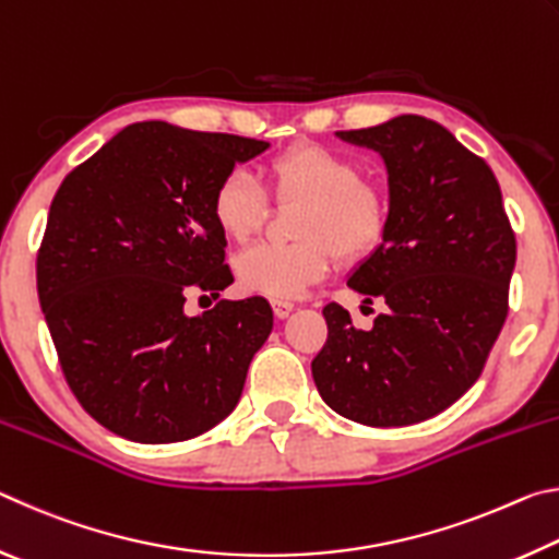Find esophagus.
Returning a JSON list of instances; mask_svg holds the SVG:
<instances>
[{"label":"esophagus","mask_w":559,"mask_h":559,"mask_svg":"<svg viewBox=\"0 0 559 559\" xmlns=\"http://www.w3.org/2000/svg\"><path fill=\"white\" fill-rule=\"evenodd\" d=\"M273 306V313H276V318H288L290 310H293V302L290 300H271Z\"/></svg>","instance_id":"34e87169"}]
</instances>
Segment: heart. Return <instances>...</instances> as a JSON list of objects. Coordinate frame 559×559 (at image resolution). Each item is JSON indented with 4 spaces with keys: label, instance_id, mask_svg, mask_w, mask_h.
<instances>
[{
    "label": "heart",
    "instance_id": "obj_1",
    "mask_svg": "<svg viewBox=\"0 0 559 559\" xmlns=\"http://www.w3.org/2000/svg\"><path fill=\"white\" fill-rule=\"evenodd\" d=\"M271 192L281 202H302L296 219V243H253L234 261L241 288L273 300L298 298L325 276L340 259L357 261L382 243L390 210L382 192L362 182L353 157L323 145H300L273 159ZM269 210L266 189L257 177L236 167L216 182L212 216L234 241L259 229Z\"/></svg>",
    "mask_w": 559,
    "mask_h": 559
}]
</instances>
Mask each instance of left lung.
I'll return each instance as SVG.
<instances>
[{
    "label": "left lung",
    "instance_id": "1",
    "mask_svg": "<svg viewBox=\"0 0 559 559\" xmlns=\"http://www.w3.org/2000/svg\"><path fill=\"white\" fill-rule=\"evenodd\" d=\"M335 135L384 159L390 226L347 286L386 310L357 330L343 306H325L313 380L345 419L409 427L449 409L484 372L508 316L515 234L493 169L439 122L400 116Z\"/></svg>",
    "mask_w": 559,
    "mask_h": 559
}]
</instances>
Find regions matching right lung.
<instances>
[{
	"instance_id": "obj_1",
	"label": "right lung",
	"mask_w": 559,
	"mask_h": 559,
	"mask_svg": "<svg viewBox=\"0 0 559 559\" xmlns=\"http://www.w3.org/2000/svg\"><path fill=\"white\" fill-rule=\"evenodd\" d=\"M266 140L132 122L56 192L36 286L61 370L93 419L122 439H194L239 404L273 328L269 300L187 316L189 290L231 278L212 192Z\"/></svg>"
}]
</instances>
